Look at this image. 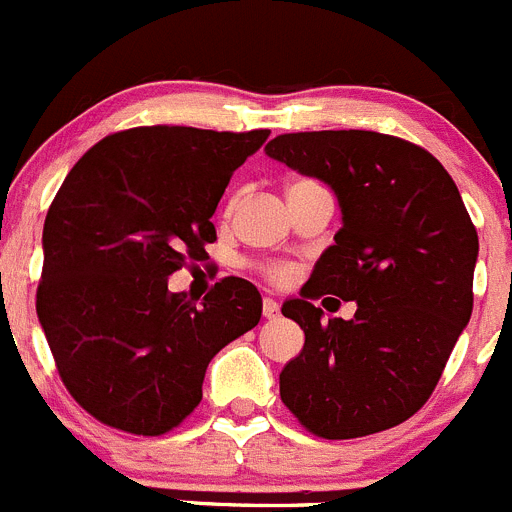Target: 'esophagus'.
I'll return each instance as SVG.
<instances>
[{
	"instance_id": "esophagus-1",
	"label": "esophagus",
	"mask_w": 512,
	"mask_h": 512,
	"mask_svg": "<svg viewBox=\"0 0 512 512\" xmlns=\"http://www.w3.org/2000/svg\"><path fill=\"white\" fill-rule=\"evenodd\" d=\"M262 315H265L267 321H272V318H278L280 315V305L275 303L272 298H265L262 300Z\"/></svg>"
}]
</instances>
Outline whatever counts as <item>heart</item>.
Here are the masks:
<instances>
[{"instance_id": "heart-1", "label": "heart", "mask_w": 512, "mask_h": 512, "mask_svg": "<svg viewBox=\"0 0 512 512\" xmlns=\"http://www.w3.org/2000/svg\"><path fill=\"white\" fill-rule=\"evenodd\" d=\"M298 186H313V181H308V179H298V181H293V184L288 186V191H290V189H298ZM272 278L283 280V278H285V272H283V270H275V272H272Z\"/></svg>"}]
</instances>
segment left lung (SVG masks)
<instances>
[{"label": "left lung", "instance_id": "left-lung-1", "mask_svg": "<svg viewBox=\"0 0 512 512\" xmlns=\"http://www.w3.org/2000/svg\"><path fill=\"white\" fill-rule=\"evenodd\" d=\"M265 154L331 186L341 209L310 288L283 303L305 343L280 371V399L326 439L396 427L470 323L480 245L460 191L424 148L374 131L285 133ZM323 292L356 299L357 315L323 322L309 303Z\"/></svg>", "mask_w": 512, "mask_h": 512}]
</instances>
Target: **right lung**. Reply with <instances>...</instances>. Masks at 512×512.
Returning <instances> with one entry per match:
<instances>
[{
	"label": "right lung",
	"mask_w": 512,
	"mask_h": 512,
	"mask_svg": "<svg viewBox=\"0 0 512 512\" xmlns=\"http://www.w3.org/2000/svg\"><path fill=\"white\" fill-rule=\"evenodd\" d=\"M267 136L131 128L62 181L42 229L37 318L62 384L108 427L169 432L202 401L209 361L260 323L250 280L224 278L194 303L169 275L207 255L229 176Z\"/></svg>",
	"instance_id": "obj_1"
}]
</instances>
